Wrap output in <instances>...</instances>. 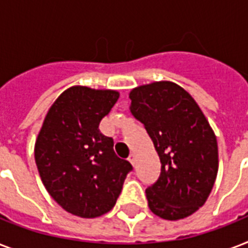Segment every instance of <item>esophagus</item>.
Masks as SVG:
<instances>
[{
	"instance_id": "obj_1",
	"label": "esophagus",
	"mask_w": 248,
	"mask_h": 248,
	"mask_svg": "<svg viewBox=\"0 0 248 248\" xmlns=\"http://www.w3.org/2000/svg\"><path fill=\"white\" fill-rule=\"evenodd\" d=\"M135 161H136V158H135V155H134V153H132V155H130V157H128V162L131 163L132 166L135 165Z\"/></svg>"
}]
</instances>
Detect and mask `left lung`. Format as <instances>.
Listing matches in <instances>:
<instances>
[{
  "label": "left lung",
  "instance_id": "8db88e82",
  "mask_svg": "<svg viewBox=\"0 0 248 248\" xmlns=\"http://www.w3.org/2000/svg\"><path fill=\"white\" fill-rule=\"evenodd\" d=\"M130 110L144 124L161 159V175L147 188L148 206L165 220H180L207 201L219 170L217 140L200 105L171 81L140 85Z\"/></svg>",
  "mask_w": 248,
  "mask_h": 248
}]
</instances>
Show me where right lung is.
Instances as JSON below:
<instances>
[{
    "label": "right lung",
    "instance_id": "right-lung-1",
    "mask_svg": "<svg viewBox=\"0 0 248 248\" xmlns=\"http://www.w3.org/2000/svg\"><path fill=\"white\" fill-rule=\"evenodd\" d=\"M120 97L117 90L72 86L50 107L34 144L45 188L72 215L93 219L110 211L132 169L113 151L99 124Z\"/></svg>",
    "mask_w": 248,
    "mask_h": 248
}]
</instances>
